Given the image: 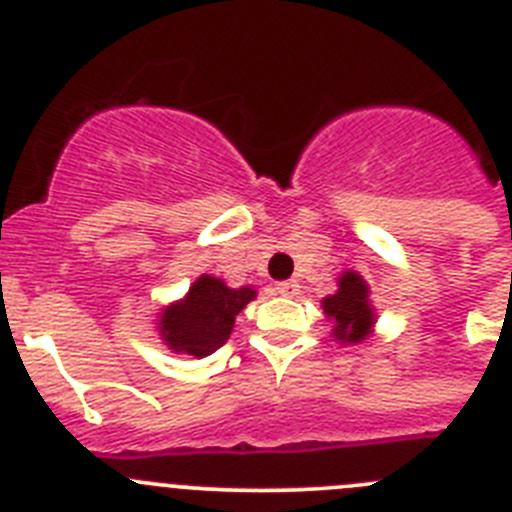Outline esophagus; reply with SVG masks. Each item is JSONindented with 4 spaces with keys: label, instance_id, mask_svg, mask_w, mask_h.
Returning a JSON list of instances; mask_svg holds the SVG:
<instances>
[{
    "label": "esophagus",
    "instance_id": "esophagus-1",
    "mask_svg": "<svg viewBox=\"0 0 512 512\" xmlns=\"http://www.w3.org/2000/svg\"><path fill=\"white\" fill-rule=\"evenodd\" d=\"M274 292L282 297H295V295H300V284H297L295 279H289V282H279L277 287H274Z\"/></svg>",
    "mask_w": 512,
    "mask_h": 512
}]
</instances>
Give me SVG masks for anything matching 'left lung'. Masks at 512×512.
<instances>
[{"mask_svg": "<svg viewBox=\"0 0 512 512\" xmlns=\"http://www.w3.org/2000/svg\"><path fill=\"white\" fill-rule=\"evenodd\" d=\"M328 320H333V338L341 343H361L372 336L374 307L369 302V287L356 271H343L338 292L323 300Z\"/></svg>", "mask_w": 512, "mask_h": 512, "instance_id": "8db88e82", "label": "left lung"}]
</instances>
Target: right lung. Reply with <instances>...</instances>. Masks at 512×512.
<instances>
[{"instance_id":"obj_1","label":"right lung","mask_w":512,"mask_h":512,"mask_svg":"<svg viewBox=\"0 0 512 512\" xmlns=\"http://www.w3.org/2000/svg\"><path fill=\"white\" fill-rule=\"evenodd\" d=\"M256 297L253 287L230 289L223 279L202 274L187 297L166 307L158 320L161 341L174 354L210 356L230 338L235 315Z\"/></svg>"}]
</instances>
